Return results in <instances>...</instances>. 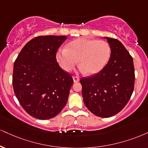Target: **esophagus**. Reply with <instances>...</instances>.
I'll list each match as a JSON object with an SVG mask.
<instances>
[{
    "instance_id": "esophagus-1",
    "label": "esophagus",
    "mask_w": 148,
    "mask_h": 148,
    "mask_svg": "<svg viewBox=\"0 0 148 148\" xmlns=\"http://www.w3.org/2000/svg\"><path fill=\"white\" fill-rule=\"evenodd\" d=\"M73 80H74V83H76V82H79L80 79H79V76H73Z\"/></svg>"
}]
</instances>
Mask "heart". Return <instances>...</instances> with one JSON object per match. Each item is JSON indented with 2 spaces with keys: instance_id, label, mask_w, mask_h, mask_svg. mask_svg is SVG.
Here are the masks:
<instances>
[{
  "instance_id": "b5f03b06",
  "label": "heart",
  "mask_w": 148,
  "mask_h": 148,
  "mask_svg": "<svg viewBox=\"0 0 148 148\" xmlns=\"http://www.w3.org/2000/svg\"><path fill=\"white\" fill-rule=\"evenodd\" d=\"M110 55L111 47L106 40L79 38L69 42L67 48L60 49L56 58L67 72L72 70L79 60L81 72L94 74L105 67Z\"/></svg>"
}]
</instances>
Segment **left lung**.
<instances>
[{"label":"left lung","instance_id":"obj_1","mask_svg":"<svg viewBox=\"0 0 148 148\" xmlns=\"http://www.w3.org/2000/svg\"><path fill=\"white\" fill-rule=\"evenodd\" d=\"M111 47L108 63L99 72L81 78L82 95L88 109L103 118L123 109L134 91L133 58L119 40L105 37Z\"/></svg>","mask_w":148,"mask_h":148}]
</instances>
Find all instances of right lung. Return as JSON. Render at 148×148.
I'll return each instance as SVG.
<instances>
[{
    "instance_id": "add662e5",
    "label": "right lung",
    "mask_w": 148,
    "mask_h": 148,
    "mask_svg": "<svg viewBox=\"0 0 148 148\" xmlns=\"http://www.w3.org/2000/svg\"><path fill=\"white\" fill-rule=\"evenodd\" d=\"M66 39L65 36L36 37L24 46L14 62V93L23 109L34 118H53L66 105L74 81L56 58Z\"/></svg>"
}]
</instances>
